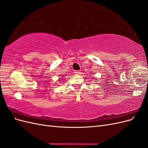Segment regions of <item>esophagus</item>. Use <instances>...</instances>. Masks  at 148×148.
Masks as SVG:
<instances>
[{
  "label": "esophagus",
  "mask_w": 148,
  "mask_h": 148,
  "mask_svg": "<svg viewBox=\"0 0 148 148\" xmlns=\"http://www.w3.org/2000/svg\"><path fill=\"white\" fill-rule=\"evenodd\" d=\"M75 73L76 75H79L80 73V71L78 70H76V71H75Z\"/></svg>",
  "instance_id": "34e87169"
}]
</instances>
